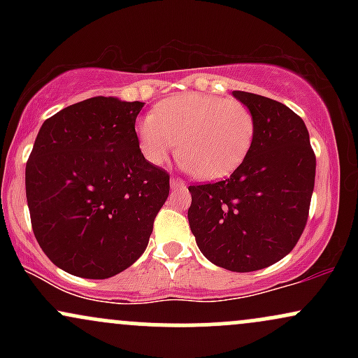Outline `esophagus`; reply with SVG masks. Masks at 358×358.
I'll use <instances>...</instances> for the list:
<instances>
[{"mask_svg":"<svg viewBox=\"0 0 358 358\" xmlns=\"http://www.w3.org/2000/svg\"><path fill=\"white\" fill-rule=\"evenodd\" d=\"M170 187L171 188H183L185 187V182H183V180L175 178V176H173V178L170 180Z\"/></svg>","mask_w":358,"mask_h":358,"instance_id":"esophagus-1","label":"esophagus"}]
</instances>
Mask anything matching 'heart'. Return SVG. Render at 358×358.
Segmentation results:
<instances>
[{"label":"heart","instance_id":"b5f03b06","mask_svg":"<svg viewBox=\"0 0 358 358\" xmlns=\"http://www.w3.org/2000/svg\"><path fill=\"white\" fill-rule=\"evenodd\" d=\"M254 133L248 106L199 92L159 102L138 124L139 148L148 162L162 165L178 148L183 166L202 180L231 175L248 156Z\"/></svg>","mask_w":358,"mask_h":358}]
</instances>
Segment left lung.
Masks as SVG:
<instances>
[{"instance_id":"1","label":"left lung","mask_w":358,"mask_h":358,"mask_svg":"<svg viewBox=\"0 0 358 358\" xmlns=\"http://www.w3.org/2000/svg\"><path fill=\"white\" fill-rule=\"evenodd\" d=\"M232 96L252 113V146L229 178L188 187V222L208 261L250 273L281 261L301 237L316 158L305 122L287 106L242 90Z\"/></svg>"}]
</instances>
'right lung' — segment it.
I'll list each match as a JSON object with an SVG mask.
<instances>
[{
    "label": "right lung",
    "instance_id": "1",
    "mask_svg": "<svg viewBox=\"0 0 358 358\" xmlns=\"http://www.w3.org/2000/svg\"><path fill=\"white\" fill-rule=\"evenodd\" d=\"M143 106L90 97L53 114L36 134L24 171L31 227L65 273L106 279L145 252L170 175L139 150Z\"/></svg>",
    "mask_w": 358,
    "mask_h": 358
}]
</instances>
